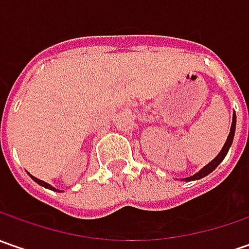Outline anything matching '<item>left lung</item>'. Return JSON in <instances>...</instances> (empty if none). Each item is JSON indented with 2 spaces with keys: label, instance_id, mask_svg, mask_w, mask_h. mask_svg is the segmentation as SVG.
<instances>
[{
  "label": "left lung",
  "instance_id": "1",
  "mask_svg": "<svg viewBox=\"0 0 249 249\" xmlns=\"http://www.w3.org/2000/svg\"><path fill=\"white\" fill-rule=\"evenodd\" d=\"M234 133H235V113H233V122H231V127H230V133H229V137L226 140L225 145H223V148L222 151L217 154V157H216L212 162H209L206 166H204L198 173H196L194 176H190L187 177V178H183V180H186V181H191V180H199V178H202V177L208 176L209 173H212L213 170H215L216 167L220 165V162L225 159V157L227 155V152H229V149L231 147V144H233V139H234Z\"/></svg>",
  "mask_w": 249,
  "mask_h": 249
}]
</instances>
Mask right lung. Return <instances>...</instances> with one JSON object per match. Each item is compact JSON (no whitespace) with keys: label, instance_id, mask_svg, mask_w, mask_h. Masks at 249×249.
<instances>
[{"label":"right lung","instance_id":"obj_1","mask_svg":"<svg viewBox=\"0 0 249 249\" xmlns=\"http://www.w3.org/2000/svg\"><path fill=\"white\" fill-rule=\"evenodd\" d=\"M30 177L33 178V180L36 181V183H37V184H40V186L45 187V188H50V190H53V191H59V190H56L55 187H53L51 184H48V183H45V181H43V180H40V178H37V177L32 176V175H30Z\"/></svg>","mask_w":249,"mask_h":249}]
</instances>
